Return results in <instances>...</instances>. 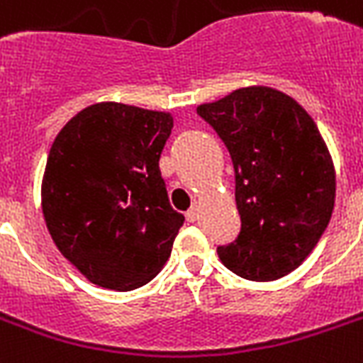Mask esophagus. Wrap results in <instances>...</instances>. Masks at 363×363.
<instances>
[{
	"label": "esophagus",
	"mask_w": 363,
	"mask_h": 363,
	"mask_svg": "<svg viewBox=\"0 0 363 363\" xmlns=\"http://www.w3.org/2000/svg\"><path fill=\"white\" fill-rule=\"evenodd\" d=\"M198 218H200V206H198V201H196V203L186 211V220L188 223H196Z\"/></svg>",
	"instance_id": "34e87169"
}]
</instances>
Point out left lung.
Masks as SVG:
<instances>
[{
    "mask_svg": "<svg viewBox=\"0 0 363 363\" xmlns=\"http://www.w3.org/2000/svg\"><path fill=\"white\" fill-rule=\"evenodd\" d=\"M198 114L230 152L242 228L218 259L251 281H272L311 255L335 203V169L316 123L291 96L245 87Z\"/></svg>",
    "mask_w": 363,
    "mask_h": 363,
    "instance_id": "8db88e82",
    "label": "left lung"
}]
</instances>
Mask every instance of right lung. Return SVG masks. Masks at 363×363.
<instances>
[{
	"instance_id": "1",
	"label": "right lung",
	"mask_w": 363,
	"mask_h": 363,
	"mask_svg": "<svg viewBox=\"0 0 363 363\" xmlns=\"http://www.w3.org/2000/svg\"><path fill=\"white\" fill-rule=\"evenodd\" d=\"M171 129V114L101 102L52 143L41 184L47 228L95 286L131 291L169 259L184 223L160 171Z\"/></svg>"
}]
</instances>
